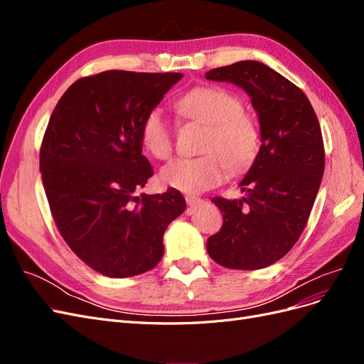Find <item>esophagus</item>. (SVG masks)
Returning a JSON list of instances; mask_svg holds the SVG:
<instances>
[{
    "mask_svg": "<svg viewBox=\"0 0 364 364\" xmlns=\"http://www.w3.org/2000/svg\"><path fill=\"white\" fill-rule=\"evenodd\" d=\"M185 200H186V205L191 206V208L199 206V205L203 202V200L200 199V197H197V196H186Z\"/></svg>",
    "mask_w": 364,
    "mask_h": 364,
    "instance_id": "1",
    "label": "esophagus"
}]
</instances>
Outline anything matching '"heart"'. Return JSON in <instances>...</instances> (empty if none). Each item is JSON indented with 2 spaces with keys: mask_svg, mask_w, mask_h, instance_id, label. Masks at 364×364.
Returning <instances> with one entry per match:
<instances>
[{
  "mask_svg": "<svg viewBox=\"0 0 364 364\" xmlns=\"http://www.w3.org/2000/svg\"><path fill=\"white\" fill-rule=\"evenodd\" d=\"M178 111L208 127L202 142L205 155L179 158L161 170V181L185 194H199L214 188L230 171H241L255 159L259 130L240 97L225 87L199 86L181 97ZM141 142L156 159H168L173 153V129L159 107L151 109L141 124Z\"/></svg>",
  "mask_w": 364,
  "mask_h": 364,
  "instance_id": "1",
  "label": "heart"
}]
</instances>
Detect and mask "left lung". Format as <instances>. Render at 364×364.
<instances>
[{"mask_svg":"<svg viewBox=\"0 0 364 364\" xmlns=\"http://www.w3.org/2000/svg\"><path fill=\"white\" fill-rule=\"evenodd\" d=\"M245 90L259 118L261 147L240 182L245 197H214L223 225L206 250L226 269L258 270L281 259L299 240L325 170L322 130L306 95L257 60L205 74Z\"/></svg>","mask_w":364,"mask_h":364,"instance_id":"1","label":"left lung"}]
</instances>
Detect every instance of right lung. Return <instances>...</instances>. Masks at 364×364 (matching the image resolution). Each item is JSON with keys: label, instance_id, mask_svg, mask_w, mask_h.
I'll return each instance as SVG.
<instances>
[{"label": "right lung", "instance_id": "1", "mask_svg": "<svg viewBox=\"0 0 364 364\" xmlns=\"http://www.w3.org/2000/svg\"><path fill=\"white\" fill-rule=\"evenodd\" d=\"M181 73L105 71L74 82L50 117L39 170L70 249L95 272L129 278L164 255L165 229L186 208L174 188L136 194L153 176L141 124Z\"/></svg>", "mask_w": 364, "mask_h": 364}]
</instances>
